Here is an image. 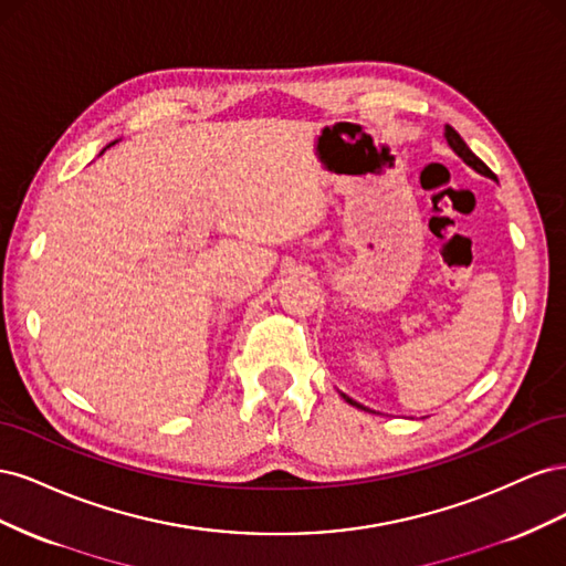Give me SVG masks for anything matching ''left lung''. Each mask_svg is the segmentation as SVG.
Wrapping results in <instances>:
<instances>
[{"label":"left lung","mask_w":566,"mask_h":566,"mask_svg":"<svg viewBox=\"0 0 566 566\" xmlns=\"http://www.w3.org/2000/svg\"><path fill=\"white\" fill-rule=\"evenodd\" d=\"M443 136H447V142H449V146L458 153V156L462 158V160H465L472 169H474V172H479V175H484V177H489V179H495V175L491 172V169L482 163V160H479L476 156H474V153L470 150V146L465 144V142H462L460 139V134L451 127V125H447V132H443ZM342 397H345V394H342ZM347 399V397H345ZM349 403H354L352 399H347Z\"/></svg>","instance_id":"left-lung-1"}]
</instances>
